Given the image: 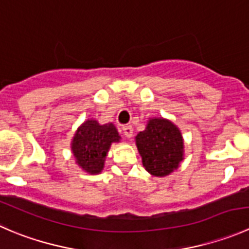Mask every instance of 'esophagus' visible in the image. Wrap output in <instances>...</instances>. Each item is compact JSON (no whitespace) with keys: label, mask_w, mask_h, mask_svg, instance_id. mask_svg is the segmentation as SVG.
<instances>
[{"label":"esophagus","mask_w":249,"mask_h":249,"mask_svg":"<svg viewBox=\"0 0 249 249\" xmlns=\"http://www.w3.org/2000/svg\"><path fill=\"white\" fill-rule=\"evenodd\" d=\"M123 132H124L125 137L130 139L132 136V134H134V129H132L131 125H124L123 126Z\"/></svg>","instance_id":"obj_1"}]
</instances>
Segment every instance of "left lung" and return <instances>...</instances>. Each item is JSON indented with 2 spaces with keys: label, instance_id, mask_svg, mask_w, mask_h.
<instances>
[{
  "label": "left lung",
  "instance_id": "1",
  "mask_svg": "<svg viewBox=\"0 0 249 249\" xmlns=\"http://www.w3.org/2000/svg\"><path fill=\"white\" fill-rule=\"evenodd\" d=\"M135 139L142 164L151 175L159 178L169 175L183 159L182 135L170 120L152 118L146 129Z\"/></svg>",
  "mask_w": 249,
  "mask_h": 249
}]
</instances>
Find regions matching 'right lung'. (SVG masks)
I'll return each mask as SVG.
<instances>
[{"label":"right lung","mask_w":249,"mask_h":249,"mask_svg":"<svg viewBox=\"0 0 249 249\" xmlns=\"http://www.w3.org/2000/svg\"><path fill=\"white\" fill-rule=\"evenodd\" d=\"M120 136L112 123L101 125L97 120L89 119L80 125L71 140V152L76 164L89 174H100L110 144L119 142Z\"/></svg>","instance_id":"right-lung-1"}]
</instances>
